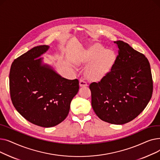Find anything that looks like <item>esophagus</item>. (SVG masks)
I'll return each mask as SVG.
<instances>
[{
  "label": "esophagus",
  "mask_w": 160,
  "mask_h": 160,
  "mask_svg": "<svg viewBox=\"0 0 160 160\" xmlns=\"http://www.w3.org/2000/svg\"><path fill=\"white\" fill-rule=\"evenodd\" d=\"M80 87H86L88 86L87 82L84 80V79H80Z\"/></svg>",
  "instance_id": "esophagus-1"
}]
</instances>
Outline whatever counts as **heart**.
I'll list each match as a JSON object with an SVG mask.
<instances>
[{
  "label": "heart",
  "mask_w": 160,
  "mask_h": 160,
  "mask_svg": "<svg viewBox=\"0 0 160 160\" xmlns=\"http://www.w3.org/2000/svg\"><path fill=\"white\" fill-rule=\"evenodd\" d=\"M115 56L111 50H106L99 44H95L90 47L83 53L80 58V62L89 64L88 70L89 77L93 80H98L110 69L114 63Z\"/></svg>",
  "instance_id": "1"
}]
</instances>
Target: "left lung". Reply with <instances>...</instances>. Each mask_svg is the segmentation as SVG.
<instances>
[{
    "label": "left lung",
    "instance_id": "1",
    "mask_svg": "<svg viewBox=\"0 0 160 160\" xmlns=\"http://www.w3.org/2000/svg\"><path fill=\"white\" fill-rule=\"evenodd\" d=\"M118 56L98 82L89 85L91 105L99 118L123 124L137 117L152 97L153 82L150 66L144 54L122 41H114Z\"/></svg>",
    "mask_w": 160,
    "mask_h": 160
}]
</instances>
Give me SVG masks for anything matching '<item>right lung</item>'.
<instances>
[{
  "label": "right lung",
  "mask_w": 160,
  "mask_h": 160,
  "mask_svg": "<svg viewBox=\"0 0 160 160\" xmlns=\"http://www.w3.org/2000/svg\"><path fill=\"white\" fill-rule=\"evenodd\" d=\"M49 47H35L15 59L9 77L11 99L17 111L32 124L45 128L64 121L79 90L77 79L63 78L43 63L39 57Z\"/></svg>",
  "instance_id": "right-lung-1"
}]
</instances>
